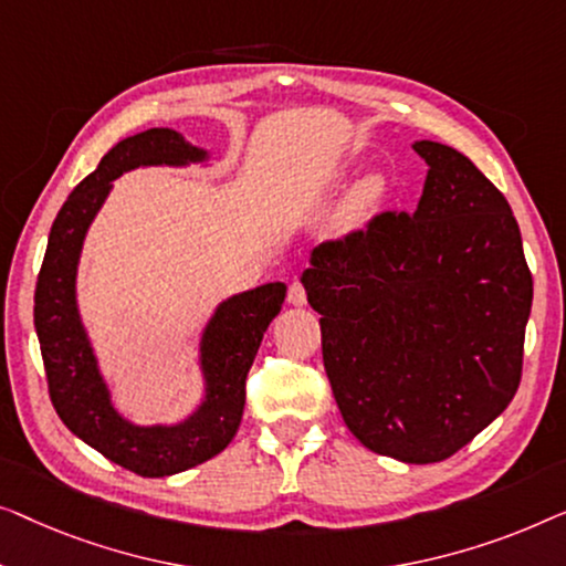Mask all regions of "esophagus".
Returning <instances> with one entry per match:
<instances>
[{
    "mask_svg": "<svg viewBox=\"0 0 566 566\" xmlns=\"http://www.w3.org/2000/svg\"><path fill=\"white\" fill-rule=\"evenodd\" d=\"M286 300H290V305L294 307H302L307 302V292H305V284H302L300 280H294L290 284V292H286Z\"/></svg>",
    "mask_w": 566,
    "mask_h": 566,
    "instance_id": "esophagus-1",
    "label": "esophagus"
}]
</instances>
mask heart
Returning a JSON list of instances; mask_svg holds the SVG:
<instances>
[{
	"label": "heart",
	"instance_id": "obj_1",
	"mask_svg": "<svg viewBox=\"0 0 566 566\" xmlns=\"http://www.w3.org/2000/svg\"><path fill=\"white\" fill-rule=\"evenodd\" d=\"M381 197H385V181L379 177H366L359 185L352 189V195L346 197L344 207H340V226L344 228H354L361 226V222L369 218V214L377 210Z\"/></svg>",
	"mask_w": 566,
	"mask_h": 566
}]
</instances>
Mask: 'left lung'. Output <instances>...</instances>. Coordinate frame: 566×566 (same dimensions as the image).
<instances>
[{
    "instance_id": "left-lung-1",
    "label": "left lung",
    "mask_w": 566,
    "mask_h": 566,
    "mask_svg": "<svg viewBox=\"0 0 566 566\" xmlns=\"http://www.w3.org/2000/svg\"><path fill=\"white\" fill-rule=\"evenodd\" d=\"M428 177L416 212L385 210L313 251L323 364L366 449L433 464L518 392L533 276L503 192L443 143L412 146Z\"/></svg>"
}]
</instances>
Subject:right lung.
Returning a JSON list of instances; mask_svg holds the SVG:
<instances>
[{
    "label": "right lung",
    "mask_w": 566,
    "mask_h": 566,
    "mask_svg": "<svg viewBox=\"0 0 566 566\" xmlns=\"http://www.w3.org/2000/svg\"><path fill=\"white\" fill-rule=\"evenodd\" d=\"M202 158L205 150L169 127H150L117 143L55 214L35 284V331L55 412L71 433L140 476L185 472L233 441L243 418L245 377L286 294V286L274 282L218 307L202 338L207 400L192 418L171 428H138L117 416L76 313L74 284L84 233L123 171Z\"/></svg>",
    "instance_id": "1"
}]
</instances>
